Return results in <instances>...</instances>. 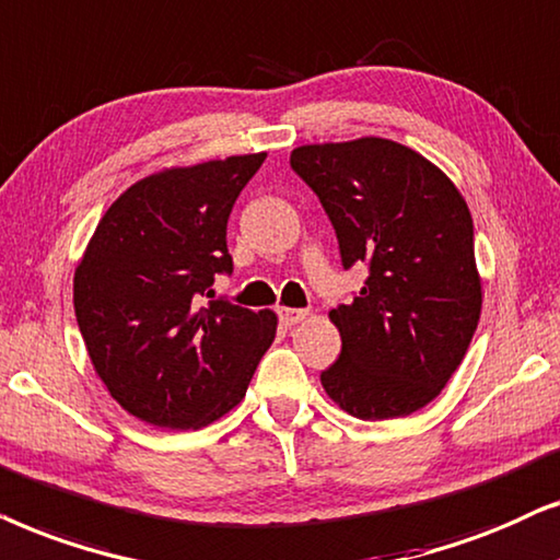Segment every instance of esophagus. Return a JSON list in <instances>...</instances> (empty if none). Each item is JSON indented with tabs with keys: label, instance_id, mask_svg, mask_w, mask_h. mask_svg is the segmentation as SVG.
Wrapping results in <instances>:
<instances>
[{
	"label": "esophagus",
	"instance_id": "1",
	"mask_svg": "<svg viewBox=\"0 0 560 560\" xmlns=\"http://www.w3.org/2000/svg\"><path fill=\"white\" fill-rule=\"evenodd\" d=\"M279 317H281V323L284 325H296V323H302V319H307L310 317V310H296V307H279Z\"/></svg>",
	"mask_w": 560,
	"mask_h": 560
}]
</instances>
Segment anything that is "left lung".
Wrapping results in <instances>:
<instances>
[{
    "mask_svg": "<svg viewBox=\"0 0 560 560\" xmlns=\"http://www.w3.org/2000/svg\"><path fill=\"white\" fill-rule=\"evenodd\" d=\"M289 161L323 202L342 266H369L353 304L330 310L342 350L319 382L361 420L412 415L448 384L481 317L466 199L435 163L386 138L300 145Z\"/></svg>",
    "mask_w": 560,
    "mask_h": 560,
    "instance_id": "1",
    "label": "left lung"
}]
</instances>
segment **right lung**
Listing matches in <instances>:
<instances>
[{
  "instance_id": "obj_1",
  "label": "right lung",
  "mask_w": 560,
  "mask_h": 560,
  "mask_svg": "<svg viewBox=\"0 0 560 560\" xmlns=\"http://www.w3.org/2000/svg\"><path fill=\"white\" fill-rule=\"evenodd\" d=\"M266 153L171 166L128 186L102 214L73 273L86 353L138 420L199 430L237 407L279 317L207 302L233 271L228 218Z\"/></svg>"
}]
</instances>
